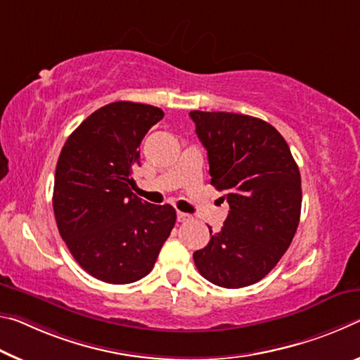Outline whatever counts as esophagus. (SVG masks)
I'll use <instances>...</instances> for the list:
<instances>
[{
	"mask_svg": "<svg viewBox=\"0 0 360 360\" xmlns=\"http://www.w3.org/2000/svg\"><path fill=\"white\" fill-rule=\"evenodd\" d=\"M191 219H192L191 214L182 213V211H178V221L179 222H187V221H191Z\"/></svg>",
	"mask_w": 360,
	"mask_h": 360,
	"instance_id": "obj_1",
	"label": "esophagus"
}]
</instances>
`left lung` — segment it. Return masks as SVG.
I'll return each instance as SVG.
<instances>
[{
  "label": "left lung",
  "mask_w": 360,
  "mask_h": 360,
  "mask_svg": "<svg viewBox=\"0 0 360 360\" xmlns=\"http://www.w3.org/2000/svg\"><path fill=\"white\" fill-rule=\"evenodd\" d=\"M208 152L211 186L224 192L229 214L219 232L193 253L211 283L242 288L269 274L292 243L301 214V176L282 134L264 120L192 110Z\"/></svg>",
  "instance_id": "obj_1"
}]
</instances>
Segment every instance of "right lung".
<instances>
[{"mask_svg":"<svg viewBox=\"0 0 360 360\" xmlns=\"http://www.w3.org/2000/svg\"><path fill=\"white\" fill-rule=\"evenodd\" d=\"M163 115L153 105L112 102L68 136L57 160V229L78 264L102 282L146 277L174 227L171 205L147 203L131 192L141 141Z\"/></svg>","mask_w":360,"mask_h":360,"instance_id":"1","label":"right lung"}]
</instances>
